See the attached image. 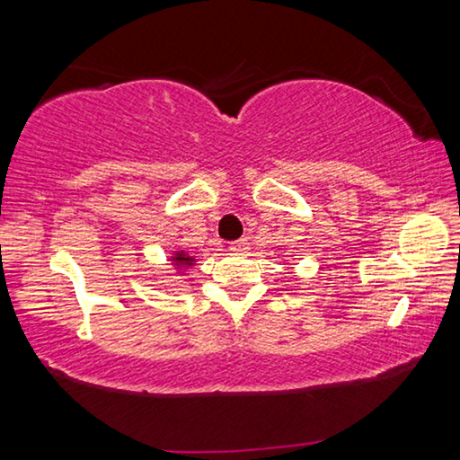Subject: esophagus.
Returning a JSON list of instances; mask_svg holds the SVG:
<instances>
[{
	"label": "esophagus",
	"mask_w": 460,
	"mask_h": 460,
	"mask_svg": "<svg viewBox=\"0 0 460 460\" xmlns=\"http://www.w3.org/2000/svg\"><path fill=\"white\" fill-rule=\"evenodd\" d=\"M247 239H237V241H233V243H229V249L231 252H235V253H243V252H247Z\"/></svg>",
	"instance_id": "esophagus-1"
}]
</instances>
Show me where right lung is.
<instances>
[{
  "label": "right lung",
  "instance_id": "1",
  "mask_svg": "<svg viewBox=\"0 0 460 460\" xmlns=\"http://www.w3.org/2000/svg\"><path fill=\"white\" fill-rule=\"evenodd\" d=\"M168 261H172V266L176 268V274H181V276H184V271L197 263V260H194L189 252H184V249L172 252V255H170Z\"/></svg>",
  "mask_w": 460,
  "mask_h": 460
}]
</instances>
